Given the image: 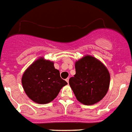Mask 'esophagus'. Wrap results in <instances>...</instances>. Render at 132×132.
<instances>
[{
  "label": "esophagus",
  "instance_id": "esophagus-1",
  "mask_svg": "<svg viewBox=\"0 0 132 132\" xmlns=\"http://www.w3.org/2000/svg\"><path fill=\"white\" fill-rule=\"evenodd\" d=\"M65 81H67V84H68V83H69V78H67V79H65Z\"/></svg>",
  "mask_w": 132,
  "mask_h": 132
}]
</instances>
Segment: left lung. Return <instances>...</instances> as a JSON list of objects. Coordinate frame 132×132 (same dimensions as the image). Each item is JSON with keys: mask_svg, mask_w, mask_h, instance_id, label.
I'll use <instances>...</instances> for the list:
<instances>
[{"mask_svg": "<svg viewBox=\"0 0 132 132\" xmlns=\"http://www.w3.org/2000/svg\"><path fill=\"white\" fill-rule=\"evenodd\" d=\"M76 74L69 84L77 100L85 105L95 104L104 97L110 84V74L102 62L86 55L75 62Z\"/></svg>", "mask_w": 132, "mask_h": 132, "instance_id": "8db88e82", "label": "left lung"}]
</instances>
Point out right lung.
Returning <instances> with one entry per match:
<instances>
[{"label": "right lung", "instance_id": "1", "mask_svg": "<svg viewBox=\"0 0 132 132\" xmlns=\"http://www.w3.org/2000/svg\"><path fill=\"white\" fill-rule=\"evenodd\" d=\"M23 88L28 97L37 104H47L55 99L60 89L67 85L53 62L40 58L23 74Z\"/></svg>", "mask_w": 132, "mask_h": 132}]
</instances>
